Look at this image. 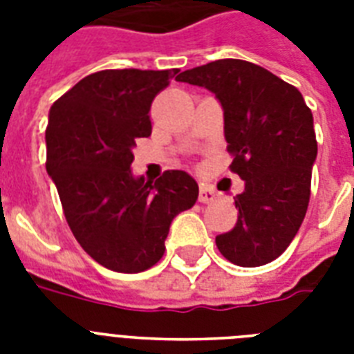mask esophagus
<instances>
[{"label": "esophagus", "instance_id": "34e87169", "mask_svg": "<svg viewBox=\"0 0 354 354\" xmlns=\"http://www.w3.org/2000/svg\"><path fill=\"white\" fill-rule=\"evenodd\" d=\"M198 200L202 204H211V202H215L216 200V191L215 189L207 187V185H202L198 193Z\"/></svg>", "mask_w": 354, "mask_h": 354}]
</instances>
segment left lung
<instances>
[{"label":"left lung","mask_w":354,"mask_h":354,"mask_svg":"<svg viewBox=\"0 0 354 354\" xmlns=\"http://www.w3.org/2000/svg\"><path fill=\"white\" fill-rule=\"evenodd\" d=\"M176 80L215 93L233 156L230 169L244 180V191L235 196V227L216 236V248L236 266L272 263L307 213L318 154L310 108L297 88L236 58L187 69Z\"/></svg>","instance_id":"1"}]
</instances>
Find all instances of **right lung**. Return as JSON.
Masks as SVG:
<instances>
[{"instance_id": "1", "label": "right lung", "mask_w": 354, "mask_h": 354, "mask_svg": "<svg viewBox=\"0 0 354 354\" xmlns=\"http://www.w3.org/2000/svg\"><path fill=\"white\" fill-rule=\"evenodd\" d=\"M178 69H104L49 110L47 174L84 252L104 268L138 274L165 252L172 218L191 209L198 183L183 171L152 182L130 171L136 139L152 132L150 106Z\"/></svg>"}]
</instances>
